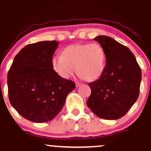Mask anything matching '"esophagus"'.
Wrapping results in <instances>:
<instances>
[{
  "mask_svg": "<svg viewBox=\"0 0 151 151\" xmlns=\"http://www.w3.org/2000/svg\"><path fill=\"white\" fill-rule=\"evenodd\" d=\"M81 85V83H79V82H78V81H77V82H76V86H77V87H79V86Z\"/></svg>",
  "mask_w": 151,
  "mask_h": 151,
  "instance_id": "34e87169",
  "label": "esophagus"
}]
</instances>
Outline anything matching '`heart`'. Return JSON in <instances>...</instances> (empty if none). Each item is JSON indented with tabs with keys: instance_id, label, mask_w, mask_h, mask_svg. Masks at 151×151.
I'll return each instance as SVG.
<instances>
[{
	"instance_id": "1",
	"label": "heart",
	"mask_w": 151,
	"mask_h": 151,
	"mask_svg": "<svg viewBox=\"0 0 151 151\" xmlns=\"http://www.w3.org/2000/svg\"><path fill=\"white\" fill-rule=\"evenodd\" d=\"M106 57L104 50L96 43L74 44L67 46L62 55L54 57L52 66L62 79H69L74 74L86 81L98 79L105 70Z\"/></svg>"
}]
</instances>
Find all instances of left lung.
Returning <instances> with one entry per match:
<instances>
[{
    "instance_id": "obj_1",
    "label": "left lung",
    "mask_w": 151,
    "mask_h": 151,
    "mask_svg": "<svg viewBox=\"0 0 151 151\" xmlns=\"http://www.w3.org/2000/svg\"><path fill=\"white\" fill-rule=\"evenodd\" d=\"M106 57L104 73L89 83L91 93L86 104L98 117L115 120L124 116L139 95L141 70L132 52L111 37L99 35Z\"/></svg>"
}]
</instances>
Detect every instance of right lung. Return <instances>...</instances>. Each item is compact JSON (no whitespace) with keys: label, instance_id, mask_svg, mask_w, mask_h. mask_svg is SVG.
I'll use <instances>...</instances> for the list:
<instances>
[{"label":"right lung","instance_id":"right-lung-1","mask_svg":"<svg viewBox=\"0 0 151 151\" xmlns=\"http://www.w3.org/2000/svg\"><path fill=\"white\" fill-rule=\"evenodd\" d=\"M57 41L26 45L15 57L8 73V97L22 117L35 123L51 121L62 110L74 81L62 79L52 66Z\"/></svg>","mask_w":151,"mask_h":151}]
</instances>
